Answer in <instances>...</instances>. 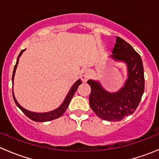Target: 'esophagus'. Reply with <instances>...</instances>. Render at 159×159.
<instances>
[{
	"mask_svg": "<svg viewBox=\"0 0 159 159\" xmlns=\"http://www.w3.org/2000/svg\"><path fill=\"white\" fill-rule=\"evenodd\" d=\"M80 76H81V80H82L84 82H85V81H87V80L89 79V78L90 76L89 70L88 69H86V68L82 69L81 71V75H80Z\"/></svg>",
	"mask_w": 159,
	"mask_h": 159,
	"instance_id": "obj_1",
	"label": "esophagus"
}]
</instances>
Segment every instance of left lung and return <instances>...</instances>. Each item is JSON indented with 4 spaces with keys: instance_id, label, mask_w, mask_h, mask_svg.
Masks as SVG:
<instances>
[{
    "instance_id": "left-lung-1",
    "label": "left lung",
    "mask_w": 159,
    "mask_h": 159,
    "mask_svg": "<svg viewBox=\"0 0 159 159\" xmlns=\"http://www.w3.org/2000/svg\"><path fill=\"white\" fill-rule=\"evenodd\" d=\"M109 57L125 64L127 79L124 85L115 92L105 90L100 81L89 80L88 84L91 89L89 103L99 118L108 121H118L134 113L139 106L145 90L144 68L141 56L119 37H116V43Z\"/></svg>"
}]
</instances>
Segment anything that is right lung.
I'll return each instance as SVG.
<instances>
[{
    "label": "right lung",
    "mask_w": 159,
    "mask_h": 159,
    "mask_svg": "<svg viewBox=\"0 0 159 159\" xmlns=\"http://www.w3.org/2000/svg\"><path fill=\"white\" fill-rule=\"evenodd\" d=\"M25 51V49L22 50V51H20V54H19L18 57H17V62H16V65H15V66H14V71H13V75H12L13 84H14V75H15V71H16V69H17V65H18L19 57L21 56V54H23V52ZM81 83L82 82H81V79H78V81H77L76 82H75V84L71 86L70 91H68V94L66 95V97H65V100H64V102H62L61 105L57 108H56V109H54L53 111H51L43 112V113H38V112L30 111L25 109V108H23L21 105H20V104H19L18 102H17V101L16 100L15 96H14V91H13V98H14V102H15V104L17 105V106L18 107V108L24 112V114H25L27 117H28V118H29L30 119H31L32 121H38V122H44V121H51V120H54V119H56V118H59V117H61L64 113H65V111H66L67 108H68V105H69L70 100H71V98H73L75 93L76 92L78 86H79Z\"/></svg>",
    "instance_id": "add662e5"
}]
</instances>
